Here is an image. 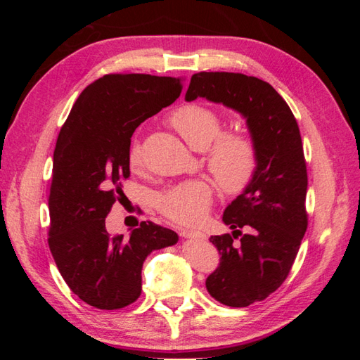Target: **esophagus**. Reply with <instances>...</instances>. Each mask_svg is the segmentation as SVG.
<instances>
[{
	"label": "esophagus",
	"mask_w": 360,
	"mask_h": 360,
	"mask_svg": "<svg viewBox=\"0 0 360 360\" xmlns=\"http://www.w3.org/2000/svg\"><path fill=\"white\" fill-rule=\"evenodd\" d=\"M180 236L183 237H188V238H205V234L200 233V231H191V230H181L180 231Z\"/></svg>",
	"instance_id": "esophagus-1"
}]
</instances>
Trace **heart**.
<instances>
[{
	"mask_svg": "<svg viewBox=\"0 0 360 360\" xmlns=\"http://www.w3.org/2000/svg\"><path fill=\"white\" fill-rule=\"evenodd\" d=\"M169 124L195 150H205L207 167L219 186L230 193L245 191L258 168V150L252 136L240 130H224L221 115L209 106L188 103L169 115ZM129 165H143L139 141L129 148ZM213 201V189L204 180H186L172 184L156 195L158 210L168 219L197 225L205 219Z\"/></svg>",
	"mask_w": 360,
	"mask_h": 360,
	"instance_id": "1",
	"label": "heart"
}]
</instances>
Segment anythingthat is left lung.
Instances as JSON below:
<instances>
[{"label":"left lung","mask_w":360,"mask_h":360,"mask_svg":"<svg viewBox=\"0 0 360 360\" xmlns=\"http://www.w3.org/2000/svg\"><path fill=\"white\" fill-rule=\"evenodd\" d=\"M197 97L240 112L258 150L254 180L224 212L222 219L233 233L210 237L221 259L205 279L214 300L245 308L282 285L308 228V174L300 130L281 94L255 76L195 73L184 99ZM238 236L241 240L236 243Z\"/></svg>","instance_id":"left-lung-1"}]
</instances>
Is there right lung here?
I'll return each instance as SVG.
<instances>
[{
    "instance_id": "obj_1",
    "label": "right lung",
    "mask_w": 360,
    "mask_h": 360,
    "mask_svg": "<svg viewBox=\"0 0 360 360\" xmlns=\"http://www.w3.org/2000/svg\"><path fill=\"white\" fill-rule=\"evenodd\" d=\"M183 89L181 78L110 73L79 94L64 122L49 189L48 243L69 288L97 309H120L141 296V270L150 252L176 245L179 236L151 221L126 238L111 236L105 217L130 177L135 129Z\"/></svg>"
}]
</instances>
